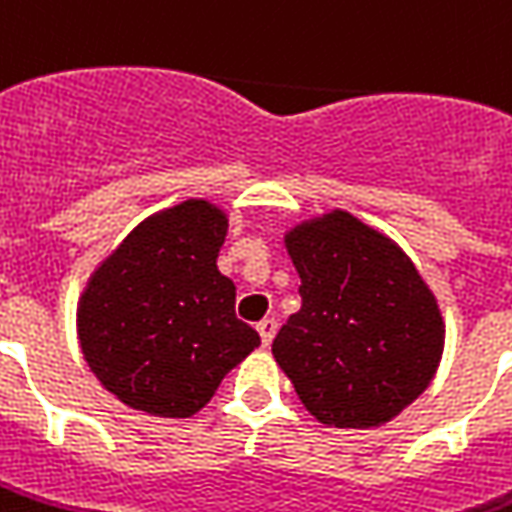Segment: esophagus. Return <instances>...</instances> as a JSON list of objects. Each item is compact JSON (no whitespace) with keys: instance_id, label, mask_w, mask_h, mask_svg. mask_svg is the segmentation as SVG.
<instances>
[{"instance_id":"esophagus-1","label":"esophagus","mask_w":512,"mask_h":512,"mask_svg":"<svg viewBox=\"0 0 512 512\" xmlns=\"http://www.w3.org/2000/svg\"><path fill=\"white\" fill-rule=\"evenodd\" d=\"M257 333H260V342H263V347H269L271 339H274V333H277V322H274V319H263V322H257Z\"/></svg>"}]
</instances>
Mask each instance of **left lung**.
Returning <instances> with one entry per match:
<instances>
[{
    "label": "left lung",
    "mask_w": 512,
    "mask_h": 512,
    "mask_svg": "<svg viewBox=\"0 0 512 512\" xmlns=\"http://www.w3.org/2000/svg\"><path fill=\"white\" fill-rule=\"evenodd\" d=\"M302 308L271 353L325 426L373 429L429 387L446 325L415 263L384 232L330 210L285 232Z\"/></svg>",
    "instance_id": "1"
}]
</instances>
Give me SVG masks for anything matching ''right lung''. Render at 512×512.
<instances>
[{"mask_svg":"<svg viewBox=\"0 0 512 512\" xmlns=\"http://www.w3.org/2000/svg\"><path fill=\"white\" fill-rule=\"evenodd\" d=\"M227 229L221 207L187 198L131 229L89 277L78 302L83 358L125 406L196 415L260 344L215 266Z\"/></svg>","mask_w":512,"mask_h":512,"instance_id":"obj_1","label":"right lung"}]
</instances>
